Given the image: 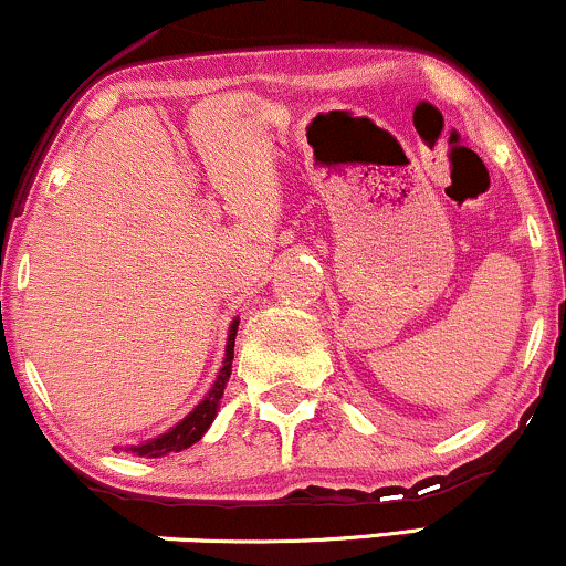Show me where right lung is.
Instances as JSON below:
<instances>
[{
    "label": "right lung",
    "mask_w": 566,
    "mask_h": 566,
    "mask_svg": "<svg viewBox=\"0 0 566 566\" xmlns=\"http://www.w3.org/2000/svg\"><path fill=\"white\" fill-rule=\"evenodd\" d=\"M237 329H239V322H233L231 329H229V346H226L223 369H220L216 386H212V391L207 394V399L201 401V405L193 407V412L186 415V418L180 420V423L175 426L172 431L161 433L159 439L146 441V444L129 447V452L140 454V458H161V454H167V452H180V450H186V447L197 444V441H199L201 437H205V431H207V428H210L212 420H216L218 405H220V396H223L226 382H229L231 361H233V340H237Z\"/></svg>",
    "instance_id": "obj_1"
}]
</instances>
